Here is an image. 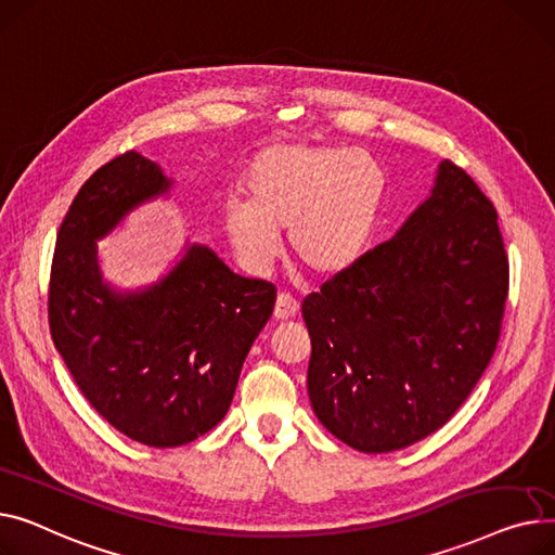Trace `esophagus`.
<instances>
[{
	"label": "esophagus",
	"mask_w": 555,
	"mask_h": 555,
	"mask_svg": "<svg viewBox=\"0 0 555 555\" xmlns=\"http://www.w3.org/2000/svg\"><path fill=\"white\" fill-rule=\"evenodd\" d=\"M298 311H300V305L293 300L288 293H280L278 300H275V309H273L275 320H291V318L298 315Z\"/></svg>",
	"instance_id": "obj_1"
}]
</instances>
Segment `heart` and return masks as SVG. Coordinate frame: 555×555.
<instances>
[{
    "mask_svg": "<svg viewBox=\"0 0 555 555\" xmlns=\"http://www.w3.org/2000/svg\"><path fill=\"white\" fill-rule=\"evenodd\" d=\"M246 197L221 206L228 242L248 271H267L288 231L293 257L318 278L351 271L370 248L387 179L365 150L275 143L244 175Z\"/></svg>",
    "mask_w": 555,
    "mask_h": 555,
    "instance_id": "heart-1",
    "label": "heart"
}]
</instances>
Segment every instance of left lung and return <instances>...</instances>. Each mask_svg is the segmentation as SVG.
<instances>
[{
	"label": "left lung",
	"instance_id": "left-lung-1",
	"mask_svg": "<svg viewBox=\"0 0 555 555\" xmlns=\"http://www.w3.org/2000/svg\"><path fill=\"white\" fill-rule=\"evenodd\" d=\"M508 293L498 212L441 160L430 197L392 240L302 302L309 401L361 452H392L439 430L491 363Z\"/></svg>",
	"mask_w": 555,
	"mask_h": 555
}]
</instances>
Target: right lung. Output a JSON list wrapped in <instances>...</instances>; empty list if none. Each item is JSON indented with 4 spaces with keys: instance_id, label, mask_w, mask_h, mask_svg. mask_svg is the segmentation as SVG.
<instances>
[{
    "instance_id": "obj_1",
    "label": "right lung",
    "mask_w": 555,
    "mask_h": 555,
    "mask_svg": "<svg viewBox=\"0 0 555 555\" xmlns=\"http://www.w3.org/2000/svg\"><path fill=\"white\" fill-rule=\"evenodd\" d=\"M172 179L139 152L116 156L76 194L55 240L49 327L85 399L125 437L152 448L190 443L231 408L275 286L242 278L217 253L185 244L160 280L118 291L103 280L98 240Z\"/></svg>"
}]
</instances>
